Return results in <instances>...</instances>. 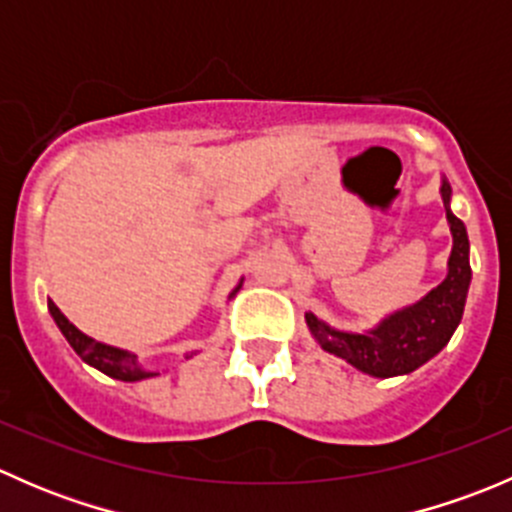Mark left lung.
Instances as JSON below:
<instances>
[{
	"mask_svg": "<svg viewBox=\"0 0 512 512\" xmlns=\"http://www.w3.org/2000/svg\"><path fill=\"white\" fill-rule=\"evenodd\" d=\"M441 198L453 235L446 280L416 304L389 314L374 329L361 334L329 327L327 322L307 312L304 319L309 332L324 352L339 356L354 369L376 379H389V376L411 374L446 347L461 324L468 287H471V260H468L471 245H468L466 225L451 213V185L446 178L441 180Z\"/></svg>",
	"mask_w": 512,
	"mask_h": 512,
	"instance_id": "left-lung-1",
	"label": "left lung"
}]
</instances>
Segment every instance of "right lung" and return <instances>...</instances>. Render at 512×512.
Returning <instances> with one entry per match:
<instances>
[{"label":"right lung","instance_id":"add662e5","mask_svg":"<svg viewBox=\"0 0 512 512\" xmlns=\"http://www.w3.org/2000/svg\"><path fill=\"white\" fill-rule=\"evenodd\" d=\"M242 285V282H240ZM237 285L232 289L230 297H235V292L240 289ZM49 312L51 317H54L56 327L61 329V334L66 337V342L71 344V349H74L76 354L81 356V359L86 361L89 366H94V369L103 371L106 376H111V379H118V381H143V379H151V376H158L156 371H146L141 364H138V356L126 352V349H118V347H111V344H103V342H96V339L86 337L84 332H79V329L74 327V324L69 322V319L61 314V309L56 307L54 302L49 299ZM195 352L185 354V359H190Z\"/></svg>","mask_w":512,"mask_h":512}]
</instances>
